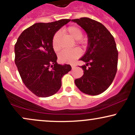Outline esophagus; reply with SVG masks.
Returning <instances> with one entry per match:
<instances>
[{
  "label": "esophagus",
  "instance_id": "obj_1",
  "mask_svg": "<svg viewBox=\"0 0 135 135\" xmlns=\"http://www.w3.org/2000/svg\"><path fill=\"white\" fill-rule=\"evenodd\" d=\"M75 66H76V65H75V64H72V65H71V66H72V69H74V68L75 67Z\"/></svg>",
  "mask_w": 135,
  "mask_h": 135
}]
</instances>
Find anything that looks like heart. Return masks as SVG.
<instances>
[{"label": "heart", "mask_w": 135, "mask_h": 135, "mask_svg": "<svg viewBox=\"0 0 135 135\" xmlns=\"http://www.w3.org/2000/svg\"><path fill=\"white\" fill-rule=\"evenodd\" d=\"M65 32L70 35L75 40L81 39L83 36L82 30L76 26H70L64 30ZM60 35L59 32H56L52 38V46L55 51H59L61 49L60 47ZM81 55L80 50L78 48L72 49H66L63 51L59 55V60L63 63H72L75 60L79 58Z\"/></svg>", "instance_id": "b5f03b06"}]
</instances>
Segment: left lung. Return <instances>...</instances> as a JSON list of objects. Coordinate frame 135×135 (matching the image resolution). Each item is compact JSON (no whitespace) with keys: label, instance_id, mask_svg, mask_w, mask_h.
Returning a JSON list of instances; mask_svg holds the SVG:
<instances>
[{"label":"left lung","instance_id":"8db88e82","mask_svg":"<svg viewBox=\"0 0 135 135\" xmlns=\"http://www.w3.org/2000/svg\"><path fill=\"white\" fill-rule=\"evenodd\" d=\"M72 21L83 28L88 37L87 51L80 59L86 63L80 66L84 74L75 80V84L84 93L98 95L110 86L117 72L118 51L115 40L98 21L89 18Z\"/></svg>","mask_w":135,"mask_h":135}]
</instances>
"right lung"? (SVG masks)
I'll use <instances>...</instances> for the list:
<instances>
[{"mask_svg": "<svg viewBox=\"0 0 135 135\" xmlns=\"http://www.w3.org/2000/svg\"><path fill=\"white\" fill-rule=\"evenodd\" d=\"M70 20L37 23L25 29L15 46V61L23 83L38 97H48L58 92L61 78L71 70L70 65L58 64L52 46L56 32Z\"/></svg>", "mask_w": 135, "mask_h": 135, "instance_id": "1", "label": "right lung"}]
</instances>
